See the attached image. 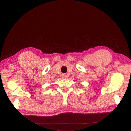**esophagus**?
Wrapping results in <instances>:
<instances>
[{
	"mask_svg": "<svg viewBox=\"0 0 131 131\" xmlns=\"http://www.w3.org/2000/svg\"><path fill=\"white\" fill-rule=\"evenodd\" d=\"M62 78H63V79H66V78H67V75H66L65 74H63L62 75Z\"/></svg>",
	"mask_w": 131,
	"mask_h": 131,
	"instance_id": "obj_1",
	"label": "esophagus"
}]
</instances>
